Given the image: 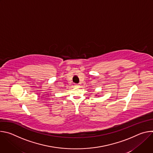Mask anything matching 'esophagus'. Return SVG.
<instances>
[{
  "mask_svg": "<svg viewBox=\"0 0 153 153\" xmlns=\"http://www.w3.org/2000/svg\"><path fill=\"white\" fill-rule=\"evenodd\" d=\"M74 86H75L76 87H79V86H80V85H79V84H77V83H75V84H74Z\"/></svg>",
  "mask_w": 153,
  "mask_h": 153,
  "instance_id": "34e87169",
  "label": "esophagus"
}]
</instances>
